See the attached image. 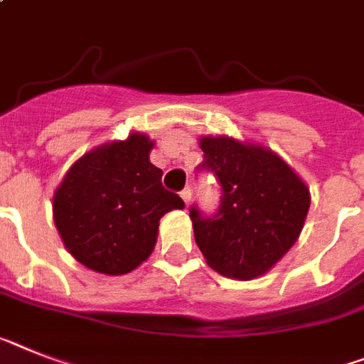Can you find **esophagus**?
<instances>
[{
  "label": "esophagus",
  "mask_w": 364,
  "mask_h": 364,
  "mask_svg": "<svg viewBox=\"0 0 364 364\" xmlns=\"http://www.w3.org/2000/svg\"><path fill=\"white\" fill-rule=\"evenodd\" d=\"M179 194H181L183 201H185V203H187V205H188V201H191V198H192V192H191V188H183V191L179 192Z\"/></svg>",
  "instance_id": "34e87169"
}]
</instances>
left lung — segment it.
<instances>
[{
  "instance_id": "left-lung-1",
  "label": "left lung",
  "mask_w": 364,
  "mask_h": 364,
  "mask_svg": "<svg viewBox=\"0 0 364 364\" xmlns=\"http://www.w3.org/2000/svg\"><path fill=\"white\" fill-rule=\"evenodd\" d=\"M198 172H210L220 205L205 215L191 205L194 239L209 267L233 279H253L270 270L296 242L309 210V191L274 151L228 136L200 142Z\"/></svg>"
}]
</instances>
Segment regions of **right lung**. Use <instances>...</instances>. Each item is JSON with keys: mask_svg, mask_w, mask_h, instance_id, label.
Listing matches in <instances>:
<instances>
[{"mask_svg": "<svg viewBox=\"0 0 364 364\" xmlns=\"http://www.w3.org/2000/svg\"><path fill=\"white\" fill-rule=\"evenodd\" d=\"M154 142L135 133L94 149L68 170L53 198L64 246L90 270L120 276L149 257L159 220L183 209L163 187V170L149 163Z\"/></svg>", "mask_w": 364, "mask_h": 364, "instance_id": "1", "label": "right lung"}]
</instances>
